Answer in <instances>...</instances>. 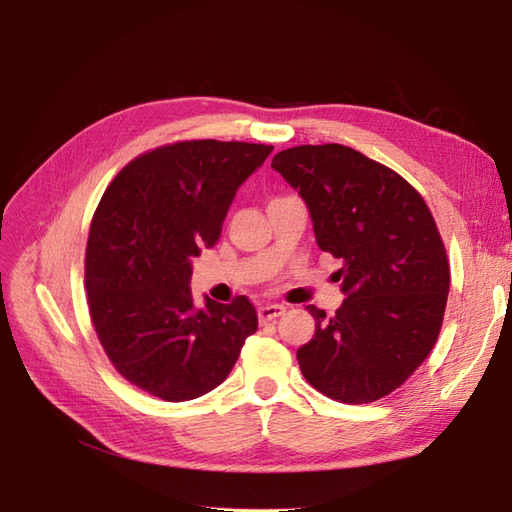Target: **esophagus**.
Returning <instances> with one entry per match:
<instances>
[{"mask_svg":"<svg viewBox=\"0 0 512 512\" xmlns=\"http://www.w3.org/2000/svg\"><path fill=\"white\" fill-rule=\"evenodd\" d=\"M284 312H286V307H284V305H277V303H267V305L258 307V318H260V322H269V320L280 318Z\"/></svg>","mask_w":512,"mask_h":512,"instance_id":"34e87169","label":"esophagus"}]
</instances>
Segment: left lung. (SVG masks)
Returning <instances> with one entry per match:
<instances>
[{
	"mask_svg": "<svg viewBox=\"0 0 512 512\" xmlns=\"http://www.w3.org/2000/svg\"><path fill=\"white\" fill-rule=\"evenodd\" d=\"M271 166L303 198L320 250L344 262L335 316L307 307L316 333L297 350L303 376L344 404L389 395L436 344L451 286L429 207L395 170L344 145L292 147Z\"/></svg>",
	"mask_w": 512,
	"mask_h": 512,
	"instance_id": "8db88e82",
	"label": "left lung"
}]
</instances>
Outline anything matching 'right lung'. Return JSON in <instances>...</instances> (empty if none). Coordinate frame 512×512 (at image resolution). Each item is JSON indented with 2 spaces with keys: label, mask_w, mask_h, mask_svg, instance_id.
Segmentation results:
<instances>
[{
  "label": "right lung",
  "mask_w": 512,
  "mask_h": 512,
  "mask_svg": "<svg viewBox=\"0 0 512 512\" xmlns=\"http://www.w3.org/2000/svg\"><path fill=\"white\" fill-rule=\"evenodd\" d=\"M271 145L185 141L130 162L89 228L85 286L102 348L119 374L164 401L213 391L258 329L247 297L192 299V260L222 235L241 183Z\"/></svg>",
  "instance_id": "1"
}]
</instances>
